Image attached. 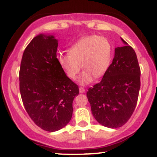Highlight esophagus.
I'll list each match as a JSON object with an SVG mask.
<instances>
[{"label": "esophagus", "instance_id": "esophagus-1", "mask_svg": "<svg viewBox=\"0 0 157 157\" xmlns=\"http://www.w3.org/2000/svg\"><path fill=\"white\" fill-rule=\"evenodd\" d=\"M79 91H80V93H84L86 91V90L83 87H80L79 88Z\"/></svg>", "mask_w": 157, "mask_h": 157}]
</instances>
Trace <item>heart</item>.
<instances>
[{"mask_svg": "<svg viewBox=\"0 0 157 157\" xmlns=\"http://www.w3.org/2000/svg\"><path fill=\"white\" fill-rule=\"evenodd\" d=\"M113 48L106 37L93 35L82 37L68 48V54L57 57L60 66L68 78L76 80L82 68L83 72L79 78L82 85L91 83L106 73L111 63Z\"/></svg>", "mask_w": 157, "mask_h": 157, "instance_id": "1", "label": "heart"}]
</instances>
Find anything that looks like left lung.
Here are the masks:
<instances>
[{
	"label": "left lung",
	"mask_w": 157,
	"mask_h": 157,
	"mask_svg": "<svg viewBox=\"0 0 157 157\" xmlns=\"http://www.w3.org/2000/svg\"><path fill=\"white\" fill-rule=\"evenodd\" d=\"M115 48L112 63L102 80L86 93L95 120L102 125L117 128L134 113L140 89V68L131 46Z\"/></svg>",
	"instance_id": "obj_1"
}]
</instances>
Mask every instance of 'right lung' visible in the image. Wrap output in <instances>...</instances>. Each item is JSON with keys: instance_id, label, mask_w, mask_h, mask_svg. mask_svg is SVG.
Wrapping results in <instances>:
<instances>
[{"instance_id": "obj_1", "label": "right lung", "mask_w": 157, "mask_h": 157, "mask_svg": "<svg viewBox=\"0 0 157 157\" xmlns=\"http://www.w3.org/2000/svg\"><path fill=\"white\" fill-rule=\"evenodd\" d=\"M53 35L34 37L23 52L19 72L20 92L26 112L43 130L65 127L72 117L74 98L79 88L66 76L57 58Z\"/></svg>"}]
</instances>
